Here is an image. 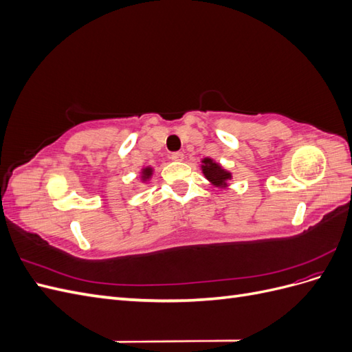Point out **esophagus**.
Instances as JSON below:
<instances>
[{"instance_id":"34e87169","label":"esophagus","mask_w":352,"mask_h":352,"mask_svg":"<svg viewBox=\"0 0 352 352\" xmlns=\"http://www.w3.org/2000/svg\"><path fill=\"white\" fill-rule=\"evenodd\" d=\"M184 157H185L184 153H180V151H176V153H173L172 155H170V158H172L173 162H182Z\"/></svg>"}]
</instances>
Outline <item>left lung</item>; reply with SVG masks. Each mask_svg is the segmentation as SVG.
Masks as SVG:
<instances>
[{"label":"left lung","mask_w":352,"mask_h":352,"mask_svg":"<svg viewBox=\"0 0 352 352\" xmlns=\"http://www.w3.org/2000/svg\"><path fill=\"white\" fill-rule=\"evenodd\" d=\"M202 163H204L202 164V172H204L206 177L211 184H214L216 186L226 185V180L230 179V173H228L226 170H223L217 163H214L210 158H204V162Z\"/></svg>","instance_id":"8db88e82"}]
</instances>
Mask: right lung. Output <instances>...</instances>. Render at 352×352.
<instances>
[{
	"mask_svg": "<svg viewBox=\"0 0 352 352\" xmlns=\"http://www.w3.org/2000/svg\"><path fill=\"white\" fill-rule=\"evenodd\" d=\"M150 176H151V168L148 167V168H145V170H144V176H142V177H144V179H146V177H150Z\"/></svg>",
	"mask_w": 352,
	"mask_h": 352,
	"instance_id": "obj_1",
	"label": "right lung"
}]
</instances>
